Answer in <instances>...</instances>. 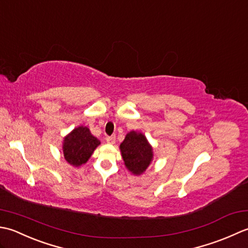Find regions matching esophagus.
Here are the masks:
<instances>
[{"label":"esophagus","mask_w":248,"mask_h":248,"mask_svg":"<svg viewBox=\"0 0 248 248\" xmlns=\"http://www.w3.org/2000/svg\"><path fill=\"white\" fill-rule=\"evenodd\" d=\"M107 140V142L110 144H114L115 143V136H109V137L106 138Z\"/></svg>","instance_id":"34e87169"}]
</instances>
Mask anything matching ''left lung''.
Listing matches in <instances>:
<instances>
[{"mask_svg":"<svg viewBox=\"0 0 248 248\" xmlns=\"http://www.w3.org/2000/svg\"><path fill=\"white\" fill-rule=\"evenodd\" d=\"M124 164L131 173H143L153 159V149L145 136L137 131H129L120 145Z\"/></svg>","mask_w":248,"mask_h":248,"instance_id":"8db88e82","label":"left lung"}]
</instances>
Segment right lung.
Listing matches in <instances>:
<instances>
[{
  "mask_svg": "<svg viewBox=\"0 0 248 248\" xmlns=\"http://www.w3.org/2000/svg\"><path fill=\"white\" fill-rule=\"evenodd\" d=\"M100 141L85 126L76 127L63 140L64 157L68 164L79 167L87 163Z\"/></svg>",
  "mask_w": 248,
  "mask_h": 248,
  "instance_id": "1",
  "label": "right lung"
}]
</instances>
